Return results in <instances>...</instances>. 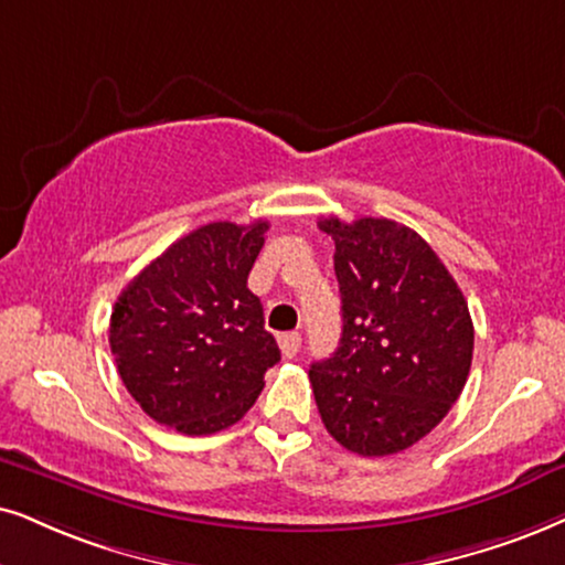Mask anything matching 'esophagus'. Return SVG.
I'll list each match as a JSON object with an SVG mask.
<instances>
[{"instance_id": "obj_1", "label": "esophagus", "mask_w": 565, "mask_h": 565, "mask_svg": "<svg viewBox=\"0 0 565 565\" xmlns=\"http://www.w3.org/2000/svg\"><path fill=\"white\" fill-rule=\"evenodd\" d=\"M278 347H281L284 356H295L299 352V347H302V333H299V331L281 333V335H278Z\"/></svg>"}]
</instances>
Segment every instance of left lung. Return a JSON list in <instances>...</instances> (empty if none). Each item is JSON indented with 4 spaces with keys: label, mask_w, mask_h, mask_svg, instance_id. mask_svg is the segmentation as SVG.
Here are the masks:
<instances>
[{
    "label": "left lung",
    "mask_w": 565,
    "mask_h": 565,
    "mask_svg": "<svg viewBox=\"0 0 565 565\" xmlns=\"http://www.w3.org/2000/svg\"><path fill=\"white\" fill-rule=\"evenodd\" d=\"M341 291L339 349L312 362L326 430L360 456L423 440L459 398L475 326L459 284L433 247L391 218H320Z\"/></svg>",
    "instance_id": "1"
}]
</instances>
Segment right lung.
I'll return each mask as SVG.
<instances>
[{"label":"right lung","instance_id":"right-lung-1","mask_svg":"<svg viewBox=\"0 0 565 565\" xmlns=\"http://www.w3.org/2000/svg\"><path fill=\"white\" fill-rule=\"evenodd\" d=\"M268 221H213L184 234L122 289L111 310L117 373L140 409L184 435L239 423L281 360L247 276Z\"/></svg>","mask_w":565,"mask_h":565}]
</instances>
